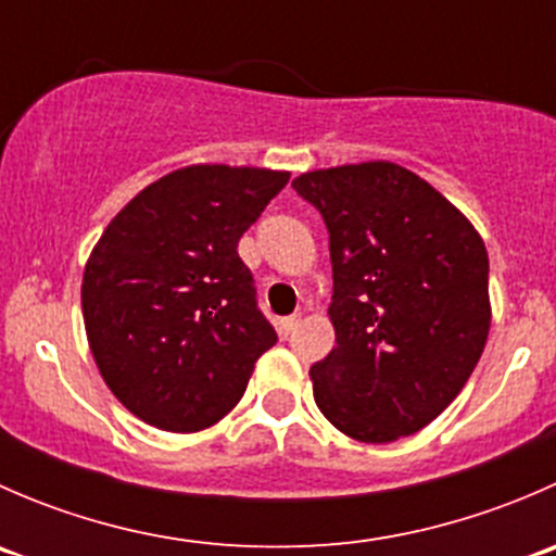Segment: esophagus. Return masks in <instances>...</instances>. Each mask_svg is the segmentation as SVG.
<instances>
[{
	"mask_svg": "<svg viewBox=\"0 0 556 556\" xmlns=\"http://www.w3.org/2000/svg\"><path fill=\"white\" fill-rule=\"evenodd\" d=\"M301 323V314H290V317L279 319V336H290Z\"/></svg>",
	"mask_w": 556,
	"mask_h": 556,
	"instance_id": "obj_1",
	"label": "esophagus"
}]
</instances>
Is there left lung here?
<instances>
[{"instance_id":"left-lung-1","label":"left lung","mask_w":556,"mask_h":556,"mask_svg":"<svg viewBox=\"0 0 556 556\" xmlns=\"http://www.w3.org/2000/svg\"><path fill=\"white\" fill-rule=\"evenodd\" d=\"M293 188L328 228L336 346L314 401L355 441L387 444L433 422L490 333V257L468 217L390 161L306 172Z\"/></svg>"}]
</instances>
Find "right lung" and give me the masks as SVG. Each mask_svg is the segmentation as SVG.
I'll list each match as a JSON object with an SVG mask.
<instances>
[{
	"instance_id": "add662e5",
	"label": "right lung",
	"mask_w": 556,
	"mask_h": 556,
	"mask_svg": "<svg viewBox=\"0 0 556 556\" xmlns=\"http://www.w3.org/2000/svg\"><path fill=\"white\" fill-rule=\"evenodd\" d=\"M288 172L185 166L134 195L83 274V319L112 395L142 422L195 433L244 395L277 344L239 239Z\"/></svg>"
}]
</instances>
